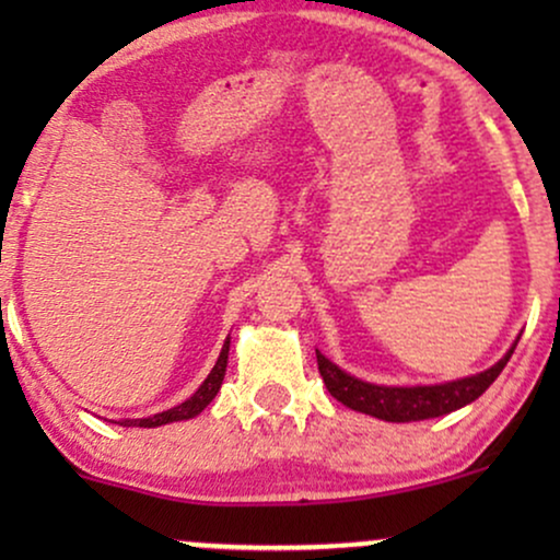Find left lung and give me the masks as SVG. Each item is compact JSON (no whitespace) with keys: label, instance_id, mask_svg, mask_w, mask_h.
<instances>
[{"label":"left lung","instance_id":"8db88e82","mask_svg":"<svg viewBox=\"0 0 560 560\" xmlns=\"http://www.w3.org/2000/svg\"><path fill=\"white\" fill-rule=\"evenodd\" d=\"M513 350L505 352V358H500L492 369L481 371L477 376L458 378V382L447 384H434V387H376V384H365L361 378L345 374L342 369H337L329 358H324L316 350L318 358V371L324 376L326 389L331 392V397H337L339 402L347 405L352 410H361V413L376 416L382 421H423V419H436V416H445L450 410H458L464 405L474 402L485 392L494 378L500 376V371L505 369V363L511 361Z\"/></svg>","mask_w":560,"mask_h":560}]
</instances>
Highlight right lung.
<instances>
[{
	"instance_id": "1",
	"label": "right lung",
	"mask_w": 560,
	"mask_h": 560,
	"mask_svg": "<svg viewBox=\"0 0 560 560\" xmlns=\"http://www.w3.org/2000/svg\"><path fill=\"white\" fill-rule=\"evenodd\" d=\"M226 361H229V339H226V345H223L221 355H218L213 371H210L208 378H205V382H202V387H199V389L195 392V395L189 397V400L182 402V405H176V408H171V410H163V413L150 416V419H131V421H124V427H144V429H152V427H163V423H171V421L195 419V416L202 413V410L208 408L210 402H213V397L218 395V389H221L223 376H226Z\"/></svg>"
}]
</instances>
